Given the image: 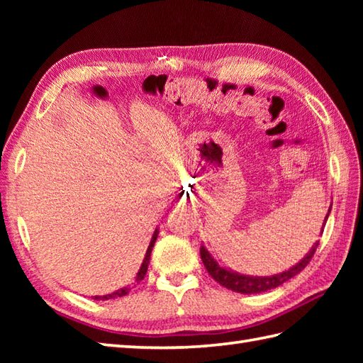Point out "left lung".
Instances as JSON below:
<instances>
[{
	"label": "left lung",
	"mask_w": 363,
	"mask_h": 363,
	"mask_svg": "<svg viewBox=\"0 0 363 363\" xmlns=\"http://www.w3.org/2000/svg\"><path fill=\"white\" fill-rule=\"evenodd\" d=\"M330 209H333V207H329L326 220H325V225L328 221ZM325 225H323V228H325ZM321 234H323V230H321ZM317 246H318V242L312 246L311 251L306 254V257L301 262H298L296 265H293L291 268H289L287 272H282L279 274H273V276H246V274L235 273V272H233V269L223 268V267L218 265V262L211 256L209 251H207L204 246H201L199 254H201L203 264L207 269V273H209L218 284H221L223 287H226V289L237 291V293H245V295H251V293H262V291H267V290L279 287L281 284L291 279V277L296 276L299 272H303V269L307 267V264H309V262L312 260L315 251H317Z\"/></svg>",
	"instance_id": "1"
}]
</instances>
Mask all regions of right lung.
<instances>
[{
	"label": "right lung",
	"mask_w": 363,
	"mask_h": 363,
	"mask_svg": "<svg viewBox=\"0 0 363 363\" xmlns=\"http://www.w3.org/2000/svg\"><path fill=\"white\" fill-rule=\"evenodd\" d=\"M157 234H159V230L156 229V233L152 234V238H151V242H150L148 250H146L145 259H143V264H142L140 269H138V273H137V276H135L134 282L130 284V285H128V287H123V289H120V290H117V291L111 293V295H104V296H94L95 299H112V298H117V296H125V295H128V293H129L130 290H133V289L135 287L137 284H140V281L143 279L145 274H146V269H148V264H150V259H151V251H152V246H154V243H156Z\"/></svg>",
	"instance_id": "1"
}]
</instances>
